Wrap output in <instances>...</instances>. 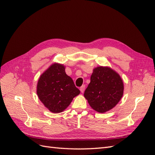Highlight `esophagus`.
I'll list each match as a JSON object with an SVG mask.
<instances>
[{
	"mask_svg": "<svg viewBox=\"0 0 155 155\" xmlns=\"http://www.w3.org/2000/svg\"><path fill=\"white\" fill-rule=\"evenodd\" d=\"M85 85H82V86L80 87V91L81 92V93H83L84 91H85Z\"/></svg>",
	"mask_w": 155,
	"mask_h": 155,
	"instance_id": "34e87169",
	"label": "esophagus"
}]
</instances>
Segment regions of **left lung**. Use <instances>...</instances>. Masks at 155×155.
I'll list each match as a JSON object with an SVG mask.
<instances>
[{
    "mask_svg": "<svg viewBox=\"0 0 155 155\" xmlns=\"http://www.w3.org/2000/svg\"><path fill=\"white\" fill-rule=\"evenodd\" d=\"M84 97L91 108L105 113L114 107L123 94V83L119 75L108 67L95 68Z\"/></svg>",
    "mask_w": 155,
    "mask_h": 155,
    "instance_id": "1",
    "label": "left lung"
}]
</instances>
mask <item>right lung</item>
<instances>
[{
	"label": "right lung",
	"mask_w": 155,
	"mask_h": 155,
	"mask_svg": "<svg viewBox=\"0 0 155 155\" xmlns=\"http://www.w3.org/2000/svg\"><path fill=\"white\" fill-rule=\"evenodd\" d=\"M80 93L73 80L66 74L65 67L58 64H52L44 71L37 85L40 100L54 113L63 111Z\"/></svg>",
	"instance_id": "add662e5"
}]
</instances>
